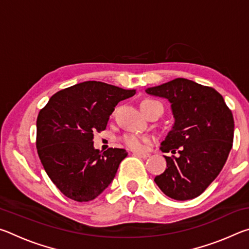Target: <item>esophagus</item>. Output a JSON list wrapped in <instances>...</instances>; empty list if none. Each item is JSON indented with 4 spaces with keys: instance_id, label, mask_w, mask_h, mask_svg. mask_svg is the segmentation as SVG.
<instances>
[{
    "instance_id": "obj_1",
    "label": "esophagus",
    "mask_w": 249,
    "mask_h": 249,
    "mask_svg": "<svg viewBox=\"0 0 249 249\" xmlns=\"http://www.w3.org/2000/svg\"><path fill=\"white\" fill-rule=\"evenodd\" d=\"M134 155L135 156H137V157H140V158H142V159H147L149 157V154H145V153H138V151H135L134 153Z\"/></svg>"
}]
</instances>
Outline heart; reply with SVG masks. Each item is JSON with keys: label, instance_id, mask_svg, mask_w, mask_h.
I'll use <instances>...</instances> for the list:
<instances>
[{"label": "heart", "instance_id": "heart-1", "mask_svg": "<svg viewBox=\"0 0 249 249\" xmlns=\"http://www.w3.org/2000/svg\"><path fill=\"white\" fill-rule=\"evenodd\" d=\"M149 102H151L150 100H145V101H142L141 105L149 103ZM122 141H123L124 145L126 147H128L129 149L141 151V150L146 149V147H147V145H148V142H149L150 140L148 137L142 136V135L130 133V134L124 135L123 138H122Z\"/></svg>", "mask_w": 249, "mask_h": 249}]
</instances>
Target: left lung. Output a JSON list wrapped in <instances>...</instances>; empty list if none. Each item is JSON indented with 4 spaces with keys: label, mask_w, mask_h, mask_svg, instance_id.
Listing matches in <instances>:
<instances>
[{
    "label": "left lung",
    "mask_w": 249,
    "mask_h": 249,
    "mask_svg": "<svg viewBox=\"0 0 249 249\" xmlns=\"http://www.w3.org/2000/svg\"><path fill=\"white\" fill-rule=\"evenodd\" d=\"M145 91L171 104L175 122L160 149L180 154L165 156L167 168L155 182L171 199H195L225 165L233 146V114L216 90L192 80L177 78Z\"/></svg>",
    "instance_id": "left-lung-1"
}]
</instances>
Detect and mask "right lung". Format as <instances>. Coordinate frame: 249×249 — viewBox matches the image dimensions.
<instances>
[{"instance_id":"right-lung-1","label":"right lung","mask_w":249,"mask_h":249,"mask_svg":"<svg viewBox=\"0 0 249 249\" xmlns=\"http://www.w3.org/2000/svg\"><path fill=\"white\" fill-rule=\"evenodd\" d=\"M136 93L100 81H84L57 92L37 117L36 147L50 180L78 202L99 196L127 153L93 146V132L107 128L117 103Z\"/></svg>"}]
</instances>
